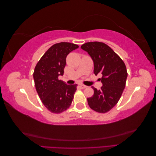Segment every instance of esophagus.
I'll return each mask as SVG.
<instances>
[{
    "label": "esophagus",
    "instance_id": "obj_1",
    "mask_svg": "<svg viewBox=\"0 0 156 156\" xmlns=\"http://www.w3.org/2000/svg\"><path fill=\"white\" fill-rule=\"evenodd\" d=\"M80 87H81V88H87V87L85 86V85H84V84H80Z\"/></svg>",
    "mask_w": 156,
    "mask_h": 156
}]
</instances>
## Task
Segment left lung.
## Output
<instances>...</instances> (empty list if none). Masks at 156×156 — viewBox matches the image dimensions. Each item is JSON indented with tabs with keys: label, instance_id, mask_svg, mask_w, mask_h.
Masks as SVG:
<instances>
[{
	"label": "left lung",
	"instance_id": "obj_1",
	"mask_svg": "<svg viewBox=\"0 0 156 156\" xmlns=\"http://www.w3.org/2000/svg\"><path fill=\"white\" fill-rule=\"evenodd\" d=\"M81 48L86 51L94 62V73L102 74L100 90L94 87V95L87 98L92 109L105 113L116 105L126 86L127 73L126 65L110 47L98 41L88 42Z\"/></svg>",
	"mask_w": 156,
	"mask_h": 156
}]
</instances>
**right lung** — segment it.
<instances>
[{
  "label": "right lung",
  "instance_id": "add662e5",
  "mask_svg": "<svg viewBox=\"0 0 156 156\" xmlns=\"http://www.w3.org/2000/svg\"><path fill=\"white\" fill-rule=\"evenodd\" d=\"M77 45L60 42L51 46L36 64L33 77L36 91L45 107L53 113H60L72 104L77 84H67L58 79L64 75L66 57Z\"/></svg>",
  "mask_w": 156,
  "mask_h": 156
}]
</instances>
